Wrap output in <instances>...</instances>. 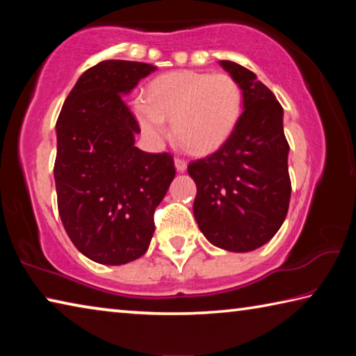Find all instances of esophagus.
Masks as SVG:
<instances>
[{
	"instance_id": "esophagus-1",
	"label": "esophagus",
	"mask_w": 356,
	"mask_h": 356,
	"mask_svg": "<svg viewBox=\"0 0 356 356\" xmlns=\"http://www.w3.org/2000/svg\"><path fill=\"white\" fill-rule=\"evenodd\" d=\"M174 163H176V170L179 172H184L186 170V161L184 159H180V156H177V159L174 160Z\"/></svg>"
}]
</instances>
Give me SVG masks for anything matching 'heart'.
Returning a JSON list of instances; mask_svg holds the SVG:
<instances>
[{
    "mask_svg": "<svg viewBox=\"0 0 356 356\" xmlns=\"http://www.w3.org/2000/svg\"><path fill=\"white\" fill-rule=\"evenodd\" d=\"M242 106V88L234 76L179 70L150 83L147 102L136 99L134 110L147 136H163L165 120H172L177 141L190 152L206 154L231 136Z\"/></svg>",
    "mask_w": 356,
    "mask_h": 356,
    "instance_id": "heart-1",
    "label": "heart"
}]
</instances>
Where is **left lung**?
<instances>
[{
	"label": "left lung",
	"instance_id": "1",
	"mask_svg": "<svg viewBox=\"0 0 356 356\" xmlns=\"http://www.w3.org/2000/svg\"><path fill=\"white\" fill-rule=\"evenodd\" d=\"M220 64L242 88L245 110L218 150L190 161L197 188L193 213L210 243L246 252L267 243L286 220L289 143L275 94L243 65Z\"/></svg>",
	"mask_w": 356,
	"mask_h": 356
}]
</instances>
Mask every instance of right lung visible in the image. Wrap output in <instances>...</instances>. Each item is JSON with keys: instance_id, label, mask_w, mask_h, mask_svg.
Masks as SVG:
<instances>
[{"instance_id": "1", "label": "right lung", "mask_w": 356, "mask_h": 356, "mask_svg": "<svg viewBox=\"0 0 356 356\" xmlns=\"http://www.w3.org/2000/svg\"><path fill=\"white\" fill-rule=\"evenodd\" d=\"M152 64L110 59L88 69L56 120L58 210L72 243L94 262L141 257L154 212L176 176L172 155L135 147L141 129L124 100Z\"/></svg>"}]
</instances>
